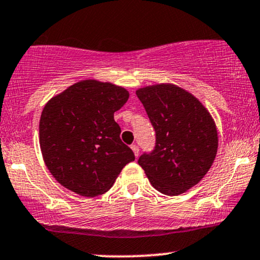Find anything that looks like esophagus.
<instances>
[{
	"instance_id": "34e87169",
	"label": "esophagus",
	"mask_w": 260,
	"mask_h": 260,
	"mask_svg": "<svg viewBox=\"0 0 260 260\" xmlns=\"http://www.w3.org/2000/svg\"><path fill=\"white\" fill-rule=\"evenodd\" d=\"M131 148H132V150H133L134 155H136V157H138V155H139V148H138V145L132 144V145H131Z\"/></svg>"
}]
</instances>
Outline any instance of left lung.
Returning <instances> with one entry per match:
<instances>
[{"mask_svg":"<svg viewBox=\"0 0 260 260\" xmlns=\"http://www.w3.org/2000/svg\"><path fill=\"white\" fill-rule=\"evenodd\" d=\"M155 129V147L138 164L151 186L178 196L198 183L213 165L217 131L208 110L190 92L174 84L137 90Z\"/></svg>","mask_w":260,"mask_h":260,"instance_id":"left-lung-1","label":"left lung"}]
</instances>
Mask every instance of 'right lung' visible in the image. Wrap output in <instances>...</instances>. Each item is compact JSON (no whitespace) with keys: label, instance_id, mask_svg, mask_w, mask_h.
<instances>
[{"label":"right lung","instance_id":"obj_1","mask_svg":"<svg viewBox=\"0 0 260 260\" xmlns=\"http://www.w3.org/2000/svg\"><path fill=\"white\" fill-rule=\"evenodd\" d=\"M128 98L122 86L89 79L71 85L45 105L39 124L40 148L58 183L84 197L104 194L134 161L113 118Z\"/></svg>","mask_w":260,"mask_h":260}]
</instances>
